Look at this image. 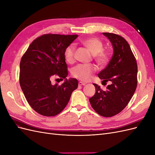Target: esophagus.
<instances>
[{
  "label": "esophagus",
  "mask_w": 155,
  "mask_h": 155,
  "mask_svg": "<svg viewBox=\"0 0 155 155\" xmlns=\"http://www.w3.org/2000/svg\"><path fill=\"white\" fill-rule=\"evenodd\" d=\"M78 85H80V86H83V85H86V83L83 82V81H79V82L78 83Z\"/></svg>",
  "instance_id": "esophagus-1"
}]
</instances>
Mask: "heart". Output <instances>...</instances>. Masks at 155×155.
<instances>
[{"instance_id": "b5f03b06", "label": "heart", "mask_w": 155, "mask_h": 155, "mask_svg": "<svg viewBox=\"0 0 155 155\" xmlns=\"http://www.w3.org/2000/svg\"><path fill=\"white\" fill-rule=\"evenodd\" d=\"M80 43L83 45L93 54L96 61L101 66L106 64L109 61V54L108 51L104 50V43L97 37H88L81 39ZM75 46L69 45L65 50L64 57L68 63H73L75 61ZM96 70V67L93 64H80L75 67L72 70L74 78L83 81H88L92 78V74Z\"/></svg>"}]
</instances>
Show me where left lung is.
Segmentation results:
<instances>
[{
  "label": "left lung",
  "mask_w": 155,
  "mask_h": 155,
  "mask_svg": "<svg viewBox=\"0 0 155 155\" xmlns=\"http://www.w3.org/2000/svg\"><path fill=\"white\" fill-rule=\"evenodd\" d=\"M103 34L110 41L114 54L106 68L97 75L103 83L109 81L110 84L103 91L93 83L96 91L89 101L97 114L112 117L124 109L132 98L137 87L138 67L130 46L123 37L108 32Z\"/></svg>",
  "instance_id": "obj_1"
}]
</instances>
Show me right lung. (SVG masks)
I'll use <instances>...</instances> for the list:
<instances>
[{
    "label": "right lung",
    "mask_w": 155,
    "mask_h": 155,
    "mask_svg": "<svg viewBox=\"0 0 155 155\" xmlns=\"http://www.w3.org/2000/svg\"><path fill=\"white\" fill-rule=\"evenodd\" d=\"M78 35L44 34L29 46L21 60L19 83L26 99L37 113L45 116L59 114L78 86L76 79H66L67 64L64 51ZM58 76L65 81L52 85L51 78Z\"/></svg>",
    "instance_id": "right-lung-1"
}]
</instances>
